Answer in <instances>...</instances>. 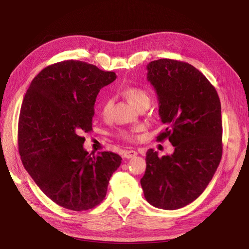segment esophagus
<instances>
[{
	"instance_id": "34e87169",
	"label": "esophagus",
	"mask_w": 249,
	"mask_h": 249,
	"mask_svg": "<svg viewBox=\"0 0 249 249\" xmlns=\"http://www.w3.org/2000/svg\"><path fill=\"white\" fill-rule=\"evenodd\" d=\"M137 155H138V153H137L135 150H127L124 152V157L127 158V160H129V158H134Z\"/></svg>"
}]
</instances>
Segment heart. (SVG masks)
Masks as SVG:
<instances>
[{"instance_id":"obj_1","label":"heart","mask_w":249,"mask_h":249,"mask_svg":"<svg viewBox=\"0 0 249 249\" xmlns=\"http://www.w3.org/2000/svg\"><path fill=\"white\" fill-rule=\"evenodd\" d=\"M124 94L131 103H133L137 108L144 104H149L151 102V97L149 92L145 89L137 86H127L124 89ZM113 98L111 96H107L102 104V113L106 114L112 107ZM140 130V127H135L131 129H120L118 131V136L120 138L126 141H135L137 139V133Z\"/></svg>"}]
</instances>
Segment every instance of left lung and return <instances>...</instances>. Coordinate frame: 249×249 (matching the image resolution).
Returning a JSON list of instances; mask_svg holds the SVG:
<instances>
[{
    "label": "left lung",
    "mask_w": 249,
    "mask_h": 249,
    "mask_svg": "<svg viewBox=\"0 0 249 249\" xmlns=\"http://www.w3.org/2000/svg\"><path fill=\"white\" fill-rule=\"evenodd\" d=\"M147 80L160 100L166 125L157 141L169 139L171 155L146 152L141 186L147 202L162 210L192 203L204 192L223 155V121L218 94L202 72L171 59L152 61Z\"/></svg>",
    "instance_id": "left-lung-1"
}]
</instances>
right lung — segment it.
<instances>
[{
  "label": "right lung",
  "instance_id": "add662e5",
  "mask_svg": "<svg viewBox=\"0 0 249 249\" xmlns=\"http://www.w3.org/2000/svg\"><path fill=\"white\" fill-rule=\"evenodd\" d=\"M115 78L113 71L67 60L44 68L25 93L18 123L21 160L41 192L62 208L80 212L98 205L121 165L113 152L89 154L81 136L92 130L99 89Z\"/></svg>",
  "mask_w": 249,
  "mask_h": 249
}]
</instances>
